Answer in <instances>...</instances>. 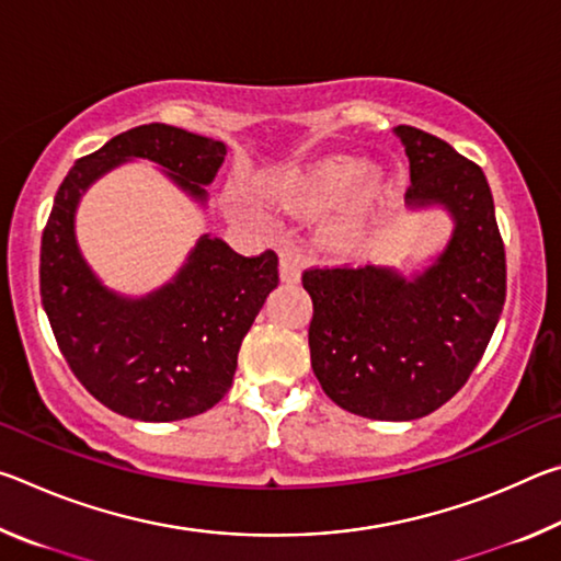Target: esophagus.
<instances>
[{
	"instance_id": "34e87169",
	"label": "esophagus",
	"mask_w": 561,
	"mask_h": 561,
	"mask_svg": "<svg viewBox=\"0 0 561 561\" xmlns=\"http://www.w3.org/2000/svg\"><path fill=\"white\" fill-rule=\"evenodd\" d=\"M279 277H282V282H287V284H297L299 277H301V270H299L297 260L289 257V254H282V260H279Z\"/></svg>"
}]
</instances>
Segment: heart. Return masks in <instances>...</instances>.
<instances>
[{"label": "heart", "mask_w": 561, "mask_h": 561, "mask_svg": "<svg viewBox=\"0 0 561 561\" xmlns=\"http://www.w3.org/2000/svg\"><path fill=\"white\" fill-rule=\"evenodd\" d=\"M360 176H364V163L354 158H327L309 168H297L289 173H282L264 183L262 195L274 203L279 210L311 217L339 205L354 190ZM374 195V180L360 181L356 201L341 213L334 222L327 225L324 237L329 242L344 244L358 234L360 213Z\"/></svg>", "instance_id": "heart-1"}]
</instances>
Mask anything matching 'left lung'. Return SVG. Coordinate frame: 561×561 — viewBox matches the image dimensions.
Returning <instances> with one entry per match:
<instances>
[{
	"mask_svg": "<svg viewBox=\"0 0 561 561\" xmlns=\"http://www.w3.org/2000/svg\"><path fill=\"white\" fill-rule=\"evenodd\" d=\"M411 163L405 201L443 205L450 242L428 270L405 279L388 267H311V368L348 413L413 421L448 403L485 354L505 307V244L480 165L445 140L398 126Z\"/></svg>",
	"mask_w": 561,
	"mask_h": 561,
	"instance_id": "1",
	"label": "left lung"
}]
</instances>
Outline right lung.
Wrapping results in <instances>:
<instances>
[{"instance_id":"1","label":"right lung","mask_w":561,"mask_h":561,"mask_svg":"<svg viewBox=\"0 0 561 561\" xmlns=\"http://www.w3.org/2000/svg\"><path fill=\"white\" fill-rule=\"evenodd\" d=\"M227 148L165 123L130 128L76 160L56 190L42 234L39 289L66 364L111 411L148 423L205 413L230 391L242 339L279 284L277 254L242 257L203 234L173 282L140 299L103 287L76 244L81 195L133 158L165 168L197 203L207 201Z\"/></svg>"}]
</instances>
